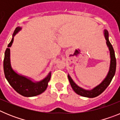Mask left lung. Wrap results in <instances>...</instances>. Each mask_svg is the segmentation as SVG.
Returning <instances> with one entry per match:
<instances>
[{
	"label": "left lung",
	"mask_w": 120,
	"mask_h": 120,
	"mask_svg": "<svg viewBox=\"0 0 120 120\" xmlns=\"http://www.w3.org/2000/svg\"><path fill=\"white\" fill-rule=\"evenodd\" d=\"M105 39L106 40V44L110 51V55H111V65H110L109 71L108 73V75L105 79V80L99 85L96 86V88H94L93 90H91V91H87V90H85L78 86L73 82L70 76L68 75V80H69L70 83L73 90L75 91L76 94H79L81 96H83V97L93 98V97H96L99 96L100 94H101L107 88L108 86L109 85L110 83L111 82L114 75H115L116 64L115 52H114V48L112 47V44L109 41V34L106 30H105Z\"/></svg>",
	"instance_id": "left-lung-1"
}]
</instances>
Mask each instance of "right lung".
<instances>
[{
  "mask_svg": "<svg viewBox=\"0 0 120 120\" xmlns=\"http://www.w3.org/2000/svg\"><path fill=\"white\" fill-rule=\"evenodd\" d=\"M20 27H17L14 32L13 36L20 30ZM13 42V38L8 45L5 52L4 60V70L6 80H8L14 90L19 94L24 97H34L43 93L46 90L48 82L50 79L51 73H50L47 77L42 81L34 83L29 80L26 77L20 76L15 73L11 68L10 64V47Z\"/></svg>",
  "mask_w": 120,
  "mask_h": 120,
  "instance_id": "right-lung-1",
  "label": "right lung"
}]
</instances>
